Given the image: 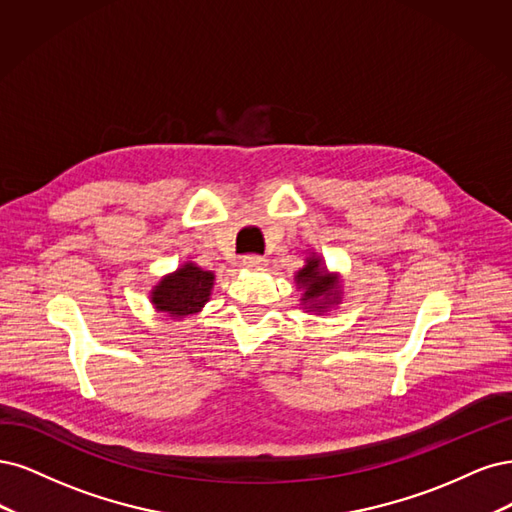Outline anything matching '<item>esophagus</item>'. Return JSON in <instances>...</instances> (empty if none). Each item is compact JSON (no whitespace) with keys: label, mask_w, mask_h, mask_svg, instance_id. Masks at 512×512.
<instances>
[{"label":"esophagus","mask_w":512,"mask_h":512,"mask_svg":"<svg viewBox=\"0 0 512 512\" xmlns=\"http://www.w3.org/2000/svg\"><path fill=\"white\" fill-rule=\"evenodd\" d=\"M242 266L251 268V270H261L263 266H266V259H263L261 255H246L242 259Z\"/></svg>","instance_id":"esophagus-1"}]
</instances>
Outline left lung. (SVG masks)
I'll return each instance as SVG.
<instances>
[{"label":"left lung","instance_id":"1","mask_svg":"<svg viewBox=\"0 0 512 512\" xmlns=\"http://www.w3.org/2000/svg\"><path fill=\"white\" fill-rule=\"evenodd\" d=\"M295 283L302 289V306L312 312H325L340 302V280L336 274H329L321 257L310 255L306 266L295 272Z\"/></svg>","mask_w":512,"mask_h":512}]
</instances>
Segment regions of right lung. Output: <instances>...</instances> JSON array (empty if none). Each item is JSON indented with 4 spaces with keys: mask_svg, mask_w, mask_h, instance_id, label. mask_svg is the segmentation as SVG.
<instances>
[{
    "mask_svg": "<svg viewBox=\"0 0 512 512\" xmlns=\"http://www.w3.org/2000/svg\"><path fill=\"white\" fill-rule=\"evenodd\" d=\"M214 274L195 263H183L176 272L163 276L151 291V302L168 317L185 319L195 315L210 300Z\"/></svg>",
    "mask_w": 512,
    "mask_h": 512,
    "instance_id": "right-lung-1",
    "label": "right lung"
}]
</instances>
